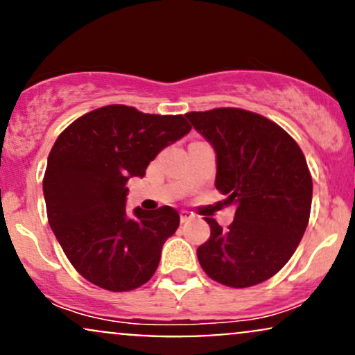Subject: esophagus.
Segmentation results:
<instances>
[{
	"mask_svg": "<svg viewBox=\"0 0 355 355\" xmlns=\"http://www.w3.org/2000/svg\"><path fill=\"white\" fill-rule=\"evenodd\" d=\"M191 218H193V215H191L190 211H187V210H182V211H180V222H182V223L189 222V220H191Z\"/></svg>",
	"mask_w": 355,
	"mask_h": 355,
	"instance_id": "esophagus-1",
	"label": "esophagus"
}]
</instances>
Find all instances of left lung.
Masks as SVG:
<instances>
[{
    "instance_id": "obj_1",
    "label": "left lung",
    "mask_w": 355,
    "mask_h": 355,
    "mask_svg": "<svg viewBox=\"0 0 355 355\" xmlns=\"http://www.w3.org/2000/svg\"><path fill=\"white\" fill-rule=\"evenodd\" d=\"M187 120L214 146L215 187L235 205L223 230L214 218L197 248L205 274L229 287H252L288 262L309 223L312 178L295 140L268 118L240 108L190 112Z\"/></svg>"
}]
</instances>
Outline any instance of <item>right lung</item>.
Instances as JSON below:
<instances>
[{"label": "right lung", "instance_id": "right-lung-1", "mask_svg": "<svg viewBox=\"0 0 355 355\" xmlns=\"http://www.w3.org/2000/svg\"><path fill=\"white\" fill-rule=\"evenodd\" d=\"M190 130L182 115L108 105L80 116L55 141L43 178L48 222L88 282L125 292L152 279L180 215L168 205L137 207L130 215L126 182L144 177L150 162Z\"/></svg>", "mask_w": 355, "mask_h": 355}]
</instances>
